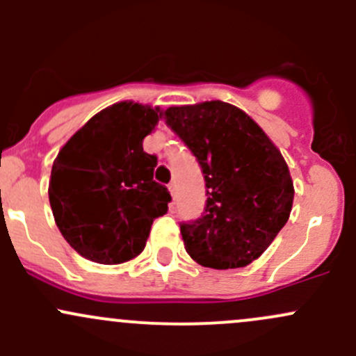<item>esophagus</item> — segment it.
<instances>
[{
  "instance_id": "esophagus-1",
  "label": "esophagus",
  "mask_w": 356,
  "mask_h": 356,
  "mask_svg": "<svg viewBox=\"0 0 356 356\" xmlns=\"http://www.w3.org/2000/svg\"><path fill=\"white\" fill-rule=\"evenodd\" d=\"M168 191H170V195H172V198L175 200V196H177V189H175V182H170V184H168Z\"/></svg>"
}]
</instances>
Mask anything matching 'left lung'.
<instances>
[{"mask_svg":"<svg viewBox=\"0 0 356 356\" xmlns=\"http://www.w3.org/2000/svg\"><path fill=\"white\" fill-rule=\"evenodd\" d=\"M165 124L196 156L207 188L203 215L181 224L186 251L203 267H246L288 222V163L253 118L218 99L170 106Z\"/></svg>","mask_w":356,"mask_h":356,"instance_id":"1","label":"left lung"}]
</instances>
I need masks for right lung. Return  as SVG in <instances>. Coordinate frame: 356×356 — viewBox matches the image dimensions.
<instances>
[{
    "instance_id": "right-lung-1",
    "label": "right lung",
    "mask_w": 356,
    "mask_h": 356,
    "mask_svg": "<svg viewBox=\"0 0 356 356\" xmlns=\"http://www.w3.org/2000/svg\"><path fill=\"white\" fill-rule=\"evenodd\" d=\"M163 111L132 102L96 113L60 149L49 204L67 243L96 264H124L146 246L170 193L153 181L156 156L143 149Z\"/></svg>"
}]
</instances>
